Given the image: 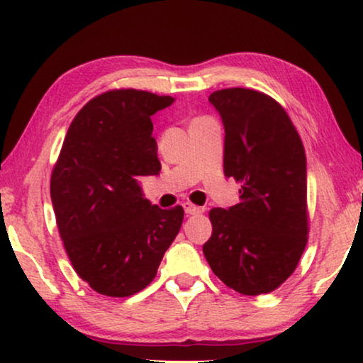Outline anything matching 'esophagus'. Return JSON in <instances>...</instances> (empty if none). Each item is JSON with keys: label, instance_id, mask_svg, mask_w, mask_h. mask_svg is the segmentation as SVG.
<instances>
[{"label": "esophagus", "instance_id": "obj_1", "mask_svg": "<svg viewBox=\"0 0 363 363\" xmlns=\"http://www.w3.org/2000/svg\"><path fill=\"white\" fill-rule=\"evenodd\" d=\"M183 208H185L186 215H200V213H203V208L193 205V203H183Z\"/></svg>", "mask_w": 363, "mask_h": 363}]
</instances>
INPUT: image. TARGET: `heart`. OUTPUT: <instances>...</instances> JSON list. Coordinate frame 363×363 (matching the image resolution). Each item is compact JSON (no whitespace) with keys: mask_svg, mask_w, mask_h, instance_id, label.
<instances>
[{"mask_svg":"<svg viewBox=\"0 0 363 363\" xmlns=\"http://www.w3.org/2000/svg\"><path fill=\"white\" fill-rule=\"evenodd\" d=\"M195 121H198V118H195Z\"/></svg>","mask_w":363,"mask_h":363,"instance_id":"1","label":"heart"}]
</instances>
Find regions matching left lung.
Masks as SVG:
<instances>
[{
	"instance_id": "1",
	"label": "left lung",
	"mask_w": 363,
	"mask_h": 363,
	"mask_svg": "<svg viewBox=\"0 0 363 363\" xmlns=\"http://www.w3.org/2000/svg\"><path fill=\"white\" fill-rule=\"evenodd\" d=\"M210 102L225 125V175L241 183V201L210 211L203 252L228 287L266 294L294 272L307 245L304 145L284 107L266 94L221 89Z\"/></svg>"
}]
</instances>
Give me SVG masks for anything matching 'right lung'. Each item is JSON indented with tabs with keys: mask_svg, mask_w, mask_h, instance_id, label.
Segmentation results:
<instances>
[{
	"mask_svg": "<svg viewBox=\"0 0 363 363\" xmlns=\"http://www.w3.org/2000/svg\"><path fill=\"white\" fill-rule=\"evenodd\" d=\"M175 99L113 89L84 106L51 175L59 235L74 271L94 291L127 297L157 276L183 221L142 195L138 177L158 175L152 116Z\"/></svg>",
	"mask_w": 363,
	"mask_h": 363,
	"instance_id": "right-lung-1",
	"label": "right lung"
}]
</instances>
